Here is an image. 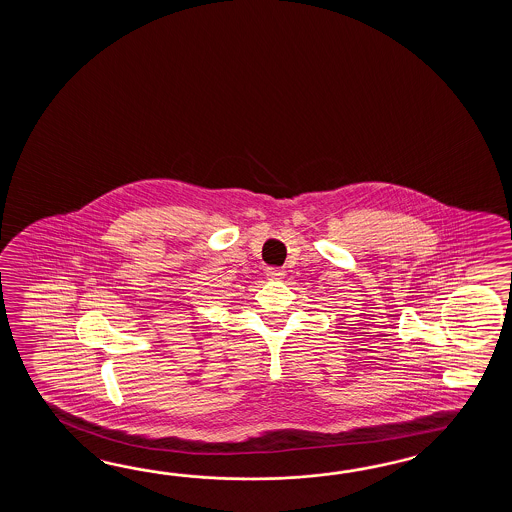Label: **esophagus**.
I'll list each match as a JSON object with an SVG mask.
<instances>
[{
  "label": "esophagus",
  "mask_w": 512,
  "mask_h": 512,
  "mask_svg": "<svg viewBox=\"0 0 512 512\" xmlns=\"http://www.w3.org/2000/svg\"><path fill=\"white\" fill-rule=\"evenodd\" d=\"M267 278H269V280H282V269H267Z\"/></svg>",
  "instance_id": "obj_1"
}]
</instances>
